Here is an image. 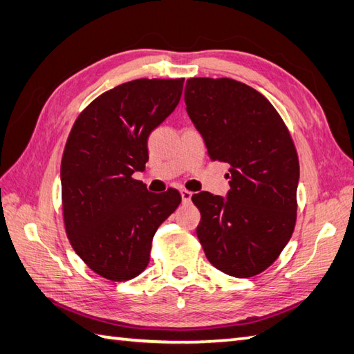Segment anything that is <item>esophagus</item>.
<instances>
[{
  "mask_svg": "<svg viewBox=\"0 0 354 354\" xmlns=\"http://www.w3.org/2000/svg\"><path fill=\"white\" fill-rule=\"evenodd\" d=\"M181 198H183L184 204H189L190 199H192V192H189V190H181Z\"/></svg>",
  "mask_w": 354,
  "mask_h": 354,
  "instance_id": "1",
  "label": "esophagus"
}]
</instances>
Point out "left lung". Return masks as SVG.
Listing matches in <instances>:
<instances>
[{"mask_svg": "<svg viewBox=\"0 0 354 354\" xmlns=\"http://www.w3.org/2000/svg\"><path fill=\"white\" fill-rule=\"evenodd\" d=\"M184 99L209 160L230 164L227 199L192 196L199 242L216 269L257 275L278 259L297 222L299 161L288 126L265 95L234 79H189Z\"/></svg>", "mask_w": 354, "mask_h": 354, "instance_id": "left-lung-1", "label": "left lung"}]
</instances>
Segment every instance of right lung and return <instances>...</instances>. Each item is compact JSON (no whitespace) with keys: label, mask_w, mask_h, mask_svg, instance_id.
I'll use <instances>...</instances> for the list:
<instances>
[{"label":"right lung","mask_w":354,"mask_h":354,"mask_svg":"<svg viewBox=\"0 0 354 354\" xmlns=\"http://www.w3.org/2000/svg\"><path fill=\"white\" fill-rule=\"evenodd\" d=\"M184 79H137L80 112L61 162L62 212L73 250L95 274L127 281L149 265L158 227L181 204L175 189L150 193L132 175L147 138L181 100Z\"/></svg>","instance_id":"obj_1"}]
</instances>
